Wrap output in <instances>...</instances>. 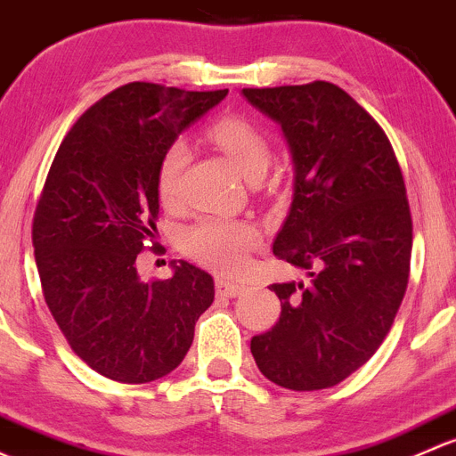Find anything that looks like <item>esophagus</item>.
<instances>
[{
	"mask_svg": "<svg viewBox=\"0 0 456 456\" xmlns=\"http://www.w3.org/2000/svg\"><path fill=\"white\" fill-rule=\"evenodd\" d=\"M215 288H217L219 297H226V298H234L239 294L246 292V285L239 283V281H230L226 276H217L215 279Z\"/></svg>",
	"mask_w": 456,
	"mask_h": 456,
	"instance_id": "obj_1",
	"label": "esophagus"
}]
</instances>
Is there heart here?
Masks as SVG:
<instances>
[{"mask_svg": "<svg viewBox=\"0 0 456 456\" xmlns=\"http://www.w3.org/2000/svg\"><path fill=\"white\" fill-rule=\"evenodd\" d=\"M206 138L243 177L263 175L270 159V147L265 135L243 116H224L206 129ZM189 159V147L184 140H175L162 153L158 164V195L164 204L177 197L180 173ZM261 232L250 222L230 219H201L186 228L180 237V246L186 256L222 272H234L246 263V255L259 246Z\"/></svg>", "mask_w": 456, "mask_h": 456, "instance_id": "b5f03b06", "label": "heart"}]
</instances>
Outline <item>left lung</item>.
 Returning a JSON list of instances; mask_svg holds the SVG:
<instances>
[{"instance_id": "obj_1", "label": "left lung", "mask_w": 456, "mask_h": 456, "mask_svg": "<svg viewBox=\"0 0 456 456\" xmlns=\"http://www.w3.org/2000/svg\"><path fill=\"white\" fill-rule=\"evenodd\" d=\"M243 96L289 144L292 206L272 250L309 276L270 285L281 316L250 351L270 382L321 391L378 351L406 294L412 219L402 168L382 126L333 83Z\"/></svg>"}]
</instances>
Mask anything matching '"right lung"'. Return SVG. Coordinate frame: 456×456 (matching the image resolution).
<instances>
[{
  "label": "right lung",
  "mask_w": 456,
  "mask_h": 456,
  "mask_svg": "<svg viewBox=\"0 0 456 456\" xmlns=\"http://www.w3.org/2000/svg\"><path fill=\"white\" fill-rule=\"evenodd\" d=\"M226 94L126 83L77 120L45 177L32 222L44 298L69 349L116 382L180 367L215 298L213 276L191 263L142 283L135 259L156 232L162 153Z\"/></svg>",
  "instance_id": "add662e5"
}]
</instances>
